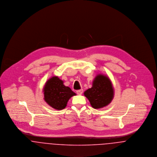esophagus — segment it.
I'll use <instances>...</instances> for the list:
<instances>
[{
  "instance_id": "34e87169",
  "label": "esophagus",
  "mask_w": 157,
  "mask_h": 157,
  "mask_svg": "<svg viewBox=\"0 0 157 157\" xmlns=\"http://www.w3.org/2000/svg\"><path fill=\"white\" fill-rule=\"evenodd\" d=\"M83 93V90L82 89H81V90H77L76 91V93L78 94V95H81Z\"/></svg>"
}]
</instances>
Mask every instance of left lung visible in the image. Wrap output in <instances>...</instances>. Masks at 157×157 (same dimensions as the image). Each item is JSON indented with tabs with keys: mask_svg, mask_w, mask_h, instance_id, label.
<instances>
[{
	"mask_svg": "<svg viewBox=\"0 0 157 157\" xmlns=\"http://www.w3.org/2000/svg\"><path fill=\"white\" fill-rule=\"evenodd\" d=\"M114 88L109 78L102 74L98 75L93 81L92 87L84 93L91 106L102 108L109 104L114 98Z\"/></svg>",
	"mask_w": 157,
	"mask_h": 157,
	"instance_id": "8db88e82",
	"label": "left lung"
}]
</instances>
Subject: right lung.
I'll return each instance as SVG.
<instances>
[{"mask_svg":"<svg viewBox=\"0 0 157 157\" xmlns=\"http://www.w3.org/2000/svg\"><path fill=\"white\" fill-rule=\"evenodd\" d=\"M63 83V81L58 76H53L46 82L43 88L44 101L58 110L65 108L70 98L76 95L70 87L65 86Z\"/></svg>","mask_w":157,"mask_h":157,"instance_id":"1","label":"right lung"}]
</instances>
